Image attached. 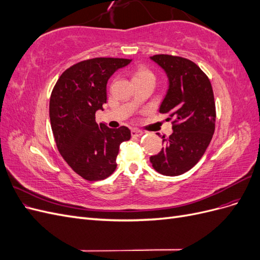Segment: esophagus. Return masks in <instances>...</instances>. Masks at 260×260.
Segmentation results:
<instances>
[{"label": "esophagus", "instance_id": "1", "mask_svg": "<svg viewBox=\"0 0 260 260\" xmlns=\"http://www.w3.org/2000/svg\"><path fill=\"white\" fill-rule=\"evenodd\" d=\"M143 135H144V132H142V131H139V130H131V136H132V137L140 138V137H142Z\"/></svg>", "mask_w": 260, "mask_h": 260}]
</instances>
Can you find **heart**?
I'll return each mask as SVG.
<instances>
[{"label": "heart", "instance_id": "b5f03b06", "mask_svg": "<svg viewBox=\"0 0 260 260\" xmlns=\"http://www.w3.org/2000/svg\"><path fill=\"white\" fill-rule=\"evenodd\" d=\"M144 78H154V75L151 70H148L146 67L141 66L137 69L136 75H135V80L144 79Z\"/></svg>", "mask_w": 260, "mask_h": 260}]
</instances>
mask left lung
Returning a JSON list of instances; mask_svg holds the SVG:
<instances>
[{"mask_svg": "<svg viewBox=\"0 0 260 260\" xmlns=\"http://www.w3.org/2000/svg\"><path fill=\"white\" fill-rule=\"evenodd\" d=\"M149 58L168 78V89L158 111L174 119V132L162 137L164 147L149 160L159 174L180 176L198 164L214 135V92L208 77L192 60L166 54Z\"/></svg>", "mask_w": 260, "mask_h": 260, "instance_id": "left-lung-1", "label": "left lung"}]
</instances>
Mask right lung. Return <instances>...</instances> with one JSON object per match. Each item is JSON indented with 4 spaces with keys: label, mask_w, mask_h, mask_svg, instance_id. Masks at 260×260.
Masks as SVG:
<instances>
[{
    "label": "right lung",
    "mask_w": 260,
    "mask_h": 260,
    "mask_svg": "<svg viewBox=\"0 0 260 260\" xmlns=\"http://www.w3.org/2000/svg\"><path fill=\"white\" fill-rule=\"evenodd\" d=\"M131 59L98 57L65 70L50 99V120L55 142L72 169L89 181L103 180L115 171L119 146L131 138L127 127L98 124L95 113L106 103L108 79Z\"/></svg>",
    "instance_id": "right-lung-1"
}]
</instances>
